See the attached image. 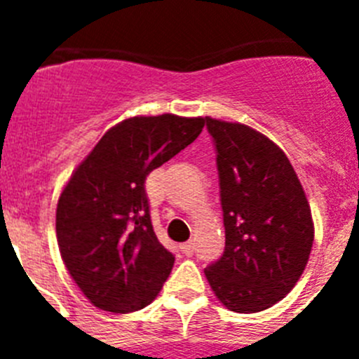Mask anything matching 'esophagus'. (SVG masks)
Listing matches in <instances>:
<instances>
[{
    "mask_svg": "<svg viewBox=\"0 0 359 359\" xmlns=\"http://www.w3.org/2000/svg\"><path fill=\"white\" fill-rule=\"evenodd\" d=\"M182 252L185 253V255H192V253H194V243H192V241H189V243H183Z\"/></svg>",
    "mask_w": 359,
    "mask_h": 359,
    "instance_id": "obj_1",
    "label": "esophagus"
}]
</instances>
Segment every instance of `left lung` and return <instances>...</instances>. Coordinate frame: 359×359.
<instances>
[{
	"label": "left lung",
	"mask_w": 359,
	"mask_h": 359,
	"mask_svg": "<svg viewBox=\"0 0 359 359\" xmlns=\"http://www.w3.org/2000/svg\"><path fill=\"white\" fill-rule=\"evenodd\" d=\"M217 152L224 252L205 268L219 302L259 313L286 297L306 269L315 226L297 172L255 129L207 116Z\"/></svg>",
	"instance_id": "left-lung-1"
}]
</instances>
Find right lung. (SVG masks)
Here are the masks:
<instances>
[{
	"label": "right lung",
	"mask_w": 359,
	"mask_h": 359,
	"mask_svg": "<svg viewBox=\"0 0 359 359\" xmlns=\"http://www.w3.org/2000/svg\"><path fill=\"white\" fill-rule=\"evenodd\" d=\"M203 128L201 116H133L73 170L57 203V243L72 278L98 309H144L170 275L174 255L152 230L145 180Z\"/></svg>",
	"instance_id": "add662e5"
}]
</instances>
